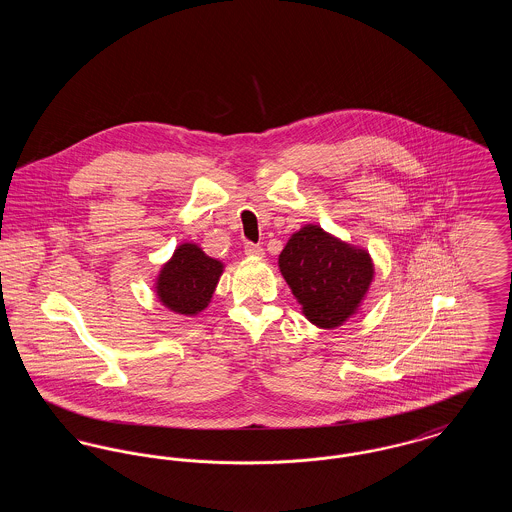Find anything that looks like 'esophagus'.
<instances>
[{
	"mask_svg": "<svg viewBox=\"0 0 512 512\" xmlns=\"http://www.w3.org/2000/svg\"><path fill=\"white\" fill-rule=\"evenodd\" d=\"M244 251L245 255H249V257H263L265 255V249L261 245L251 244V242L244 245Z\"/></svg>",
	"mask_w": 512,
	"mask_h": 512,
	"instance_id": "esophagus-1",
	"label": "esophagus"
}]
</instances>
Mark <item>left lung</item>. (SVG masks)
Here are the masks:
<instances>
[{"label":"left lung","mask_w":512,"mask_h":512,"mask_svg":"<svg viewBox=\"0 0 512 512\" xmlns=\"http://www.w3.org/2000/svg\"><path fill=\"white\" fill-rule=\"evenodd\" d=\"M278 267L303 305V315L326 330L357 313L374 276L365 249L345 244L315 224L293 234Z\"/></svg>","instance_id":"1"}]
</instances>
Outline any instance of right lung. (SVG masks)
Segmentation results:
<instances>
[{
	"label": "right lung",
	"mask_w": 512,
	"mask_h": 512,
	"mask_svg": "<svg viewBox=\"0 0 512 512\" xmlns=\"http://www.w3.org/2000/svg\"><path fill=\"white\" fill-rule=\"evenodd\" d=\"M222 268V263L207 257L201 247L182 244L161 268L155 290L165 307L192 317L209 305Z\"/></svg>",
	"instance_id": "obj_1"
}]
</instances>
